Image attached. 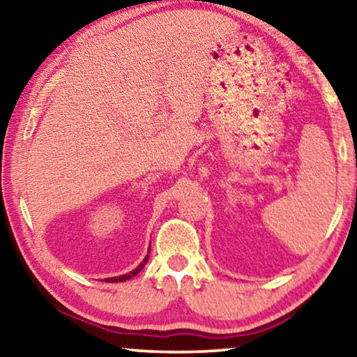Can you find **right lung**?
<instances>
[{
  "label": "right lung",
  "instance_id": "1",
  "mask_svg": "<svg viewBox=\"0 0 357 357\" xmlns=\"http://www.w3.org/2000/svg\"><path fill=\"white\" fill-rule=\"evenodd\" d=\"M149 253V252H148ZM148 258H149V255H146L144 257V259L143 261L137 266V268L132 271V273H129V274H123V275H118V277H110V279H105V282H126V280H129V279H132V277H135L138 273H140V271L144 268V264L148 263Z\"/></svg>",
  "mask_w": 357,
  "mask_h": 357
}]
</instances>
